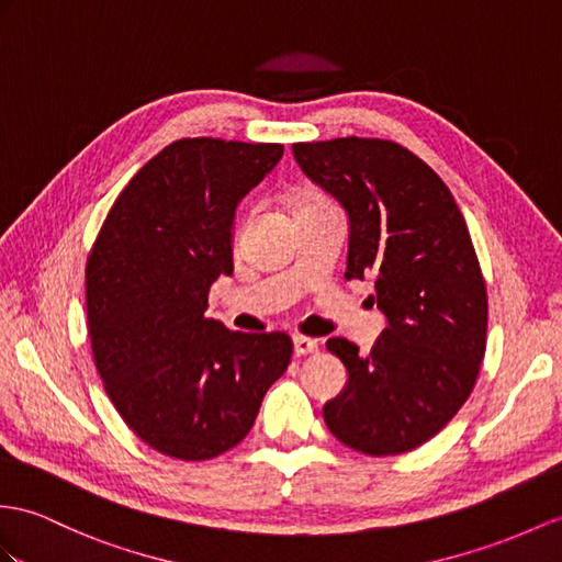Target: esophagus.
I'll return each instance as SVG.
<instances>
[{"instance_id":"1","label":"esophagus","mask_w":562,"mask_h":562,"mask_svg":"<svg viewBox=\"0 0 562 562\" xmlns=\"http://www.w3.org/2000/svg\"><path fill=\"white\" fill-rule=\"evenodd\" d=\"M293 350L295 355H312L319 350V344L314 338H307V336H295L293 338Z\"/></svg>"}]
</instances>
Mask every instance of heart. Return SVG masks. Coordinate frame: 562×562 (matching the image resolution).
Masks as SVG:
<instances>
[{
    "instance_id": "1",
    "label": "heart",
    "mask_w": 562,
    "mask_h": 562,
    "mask_svg": "<svg viewBox=\"0 0 562 562\" xmlns=\"http://www.w3.org/2000/svg\"><path fill=\"white\" fill-rule=\"evenodd\" d=\"M328 200H324L322 195H305V198H300L297 200V204H295V210H303V207H314V204H326Z\"/></svg>"
}]
</instances>
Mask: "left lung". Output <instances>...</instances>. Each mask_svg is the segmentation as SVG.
I'll return each mask as SVG.
<instances>
[{
    "instance_id": "1",
    "label": "left lung",
    "mask_w": 562,
    "mask_h": 562,
    "mask_svg": "<svg viewBox=\"0 0 562 562\" xmlns=\"http://www.w3.org/2000/svg\"><path fill=\"white\" fill-rule=\"evenodd\" d=\"M293 155L344 204L346 279L372 277L389 322L369 355L326 340L348 386L324 405V422L364 456L407 453L456 417L484 360L488 300L468 224L439 173L393 140L295 143Z\"/></svg>"
}]
</instances>
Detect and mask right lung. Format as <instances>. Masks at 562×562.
Returning a JSON list of instances; mask_svg holds the SVG:
<instances>
[{"instance_id": "add662e5", "label": "right lung", "mask_w": 562, "mask_h": 562, "mask_svg": "<svg viewBox=\"0 0 562 562\" xmlns=\"http://www.w3.org/2000/svg\"><path fill=\"white\" fill-rule=\"evenodd\" d=\"M281 155L279 143L176 140L121 190L90 250L94 367L123 422L161 456L210 460L238 446L291 364L289 334L204 317L210 285L234 273L238 202Z\"/></svg>"}]
</instances>
